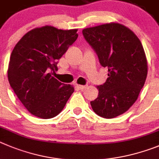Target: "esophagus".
<instances>
[{
    "label": "esophagus",
    "mask_w": 159,
    "mask_h": 159,
    "mask_svg": "<svg viewBox=\"0 0 159 159\" xmlns=\"http://www.w3.org/2000/svg\"><path fill=\"white\" fill-rule=\"evenodd\" d=\"M76 87H77V88L78 89H80V90H83V89H84L85 88V87H86V85H76Z\"/></svg>",
    "instance_id": "obj_1"
}]
</instances>
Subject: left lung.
<instances>
[{
	"label": "left lung",
	"instance_id": "obj_1",
	"mask_svg": "<svg viewBox=\"0 0 159 159\" xmlns=\"http://www.w3.org/2000/svg\"><path fill=\"white\" fill-rule=\"evenodd\" d=\"M82 34L100 64L108 69L106 81L97 87L98 97L90 102L93 110L104 118L118 116L135 102L147 78L142 43L132 31L117 23L85 28Z\"/></svg>",
	"mask_w": 159,
	"mask_h": 159
}]
</instances>
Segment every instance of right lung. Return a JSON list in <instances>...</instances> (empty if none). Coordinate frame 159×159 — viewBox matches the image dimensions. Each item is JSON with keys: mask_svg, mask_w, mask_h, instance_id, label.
Masks as SVG:
<instances>
[{"mask_svg": "<svg viewBox=\"0 0 159 159\" xmlns=\"http://www.w3.org/2000/svg\"><path fill=\"white\" fill-rule=\"evenodd\" d=\"M77 31L51 26L35 28L21 38L11 54L10 86L35 116H56L74 93L72 85L59 82L51 74L58 70V60L76 41Z\"/></svg>", "mask_w": 159, "mask_h": 159, "instance_id": "right-lung-1", "label": "right lung"}]
</instances>
